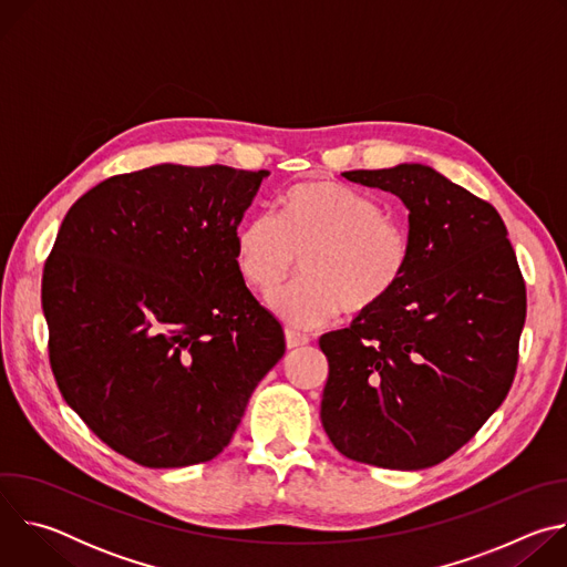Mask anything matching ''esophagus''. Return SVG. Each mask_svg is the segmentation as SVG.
I'll use <instances>...</instances> for the list:
<instances>
[{
  "label": "esophagus",
  "mask_w": 567,
  "mask_h": 567,
  "mask_svg": "<svg viewBox=\"0 0 567 567\" xmlns=\"http://www.w3.org/2000/svg\"><path fill=\"white\" fill-rule=\"evenodd\" d=\"M285 341H287V348L289 350H296V348H302L309 343V337L300 334V332H293V330H285Z\"/></svg>",
  "instance_id": "1"
}]
</instances>
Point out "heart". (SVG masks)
Wrapping results in <instances>:
<instances>
[{
    "mask_svg": "<svg viewBox=\"0 0 567 567\" xmlns=\"http://www.w3.org/2000/svg\"><path fill=\"white\" fill-rule=\"evenodd\" d=\"M300 262L302 280L269 298L291 328L311 330L343 309L381 307L411 267L406 226L346 184L316 179L285 190L271 213H256L233 233V262L251 291L271 293Z\"/></svg>",
    "mask_w": 567,
    "mask_h": 567,
    "instance_id": "1",
    "label": "heart"
}]
</instances>
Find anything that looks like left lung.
Masks as SVG:
<instances>
[{"label":"left lung","mask_w":567,"mask_h":567,"mask_svg":"<svg viewBox=\"0 0 567 567\" xmlns=\"http://www.w3.org/2000/svg\"><path fill=\"white\" fill-rule=\"evenodd\" d=\"M343 177L409 208L411 267L381 307L320 337L330 363L320 422L350 460L426 468L464 446L505 401L525 280L498 210L431 166Z\"/></svg>","instance_id":"1"}]
</instances>
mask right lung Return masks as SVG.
Listing matches in <instances>:
<instances>
[{"label":"right lung","mask_w":567,"mask_h":567,"mask_svg":"<svg viewBox=\"0 0 567 567\" xmlns=\"http://www.w3.org/2000/svg\"><path fill=\"white\" fill-rule=\"evenodd\" d=\"M267 177L158 164L105 179L62 219L42 276L51 370L80 420L143 466L219 455L285 354L233 262Z\"/></svg>","instance_id":"obj_1"}]
</instances>
